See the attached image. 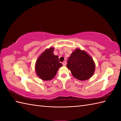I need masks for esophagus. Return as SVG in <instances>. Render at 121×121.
I'll list each match as a JSON object with an SVG mask.
<instances>
[{
  "label": "esophagus",
  "mask_w": 121,
  "mask_h": 121,
  "mask_svg": "<svg viewBox=\"0 0 121 121\" xmlns=\"http://www.w3.org/2000/svg\"><path fill=\"white\" fill-rule=\"evenodd\" d=\"M62 65H66V61H63V62H62Z\"/></svg>",
  "instance_id": "1"
}]
</instances>
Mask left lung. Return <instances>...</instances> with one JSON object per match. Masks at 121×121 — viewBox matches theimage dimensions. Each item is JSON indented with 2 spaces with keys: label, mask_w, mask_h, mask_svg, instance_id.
Wrapping results in <instances>:
<instances>
[{
  "label": "left lung",
  "mask_w": 121,
  "mask_h": 121,
  "mask_svg": "<svg viewBox=\"0 0 121 121\" xmlns=\"http://www.w3.org/2000/svg\"><path fill=\"white\" fill-rule=\"evenodd\" d=\"M73 76L80 81H85L94 74L95 65L92 59L84 50L76 49L72 53L66 65Z\"/></svg>",
  "instance_id": "left-lung-1"
}]
</instances>
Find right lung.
Listing matches in <instances>:
<instances>
[{"label": "right lung", "instance_id": "obj_1", "mask_svg": "<svg viewBox=\"0 0 121 121\" xmlns=\"http://www.w3.org/2000/svg\"><path fill=\"white\" fill-rule=\"evenodd\" d=\"M53 48L46 49L40 55L36 62L35 71L38 77L44 81L52 79L57 71L62 66L59 61L58 56L54 55Z\"/></svg>", "mask_w": 121, "mask_h": 121}]
</instances>
